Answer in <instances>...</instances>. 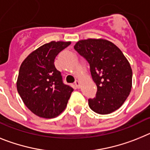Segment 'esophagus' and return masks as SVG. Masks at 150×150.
Returning a JSON list of instances; mask_svg holds the SVG:
<instances>
[{
	"mask_svg": "<svg viewBox=\"0 0 150 150\" xmlns=\"http://www.w3.org/2000/svg\"><path fill=\"white\" fill-rule=\"evenodd\" d=\"M75 86H76V88H80V87H81V82L80 81H75Z\"/></svg>",
	"mask_w": 150,
	"mask_h": 150,
	"instance_id": "1",
	"label": "esophagus"
}]
</instances>
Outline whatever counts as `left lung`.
I'll use <instances>...</instances> for the list:
<instances>
[{"instance_id":"8db88e82","label":"left lung","mask_w":150,"mask_h":150,"mask_svg":"<svg viewBox=\"0 0 150 150\" xmlns=\"http://www.w3.org/2000/svg\"><path fill=\"white\" fill-rule=\"evenodd\" d=\"M74 48L89 62L91 76L97 84V96L88 100L90 108L101 115L119 109L132 88V69L122 50L103 38L80 40Z\"/></svg>"}]
</instances>
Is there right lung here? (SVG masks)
I'll return each instance as SVG.
<instances>
[{"label":"right lung","mask_w":150,"mask_h":150,"mask_svg":"<svg viewBox=\"0 0 150 150\" xmlns=\"http://www.w3.org/2000/svg\"><path fill=\"white\" fill-rule=\"evenodd\" d=\"M71 41H50L32 51L19 68L16 88L30 111L41 118H53L64 111L73 88L62 83L56 69L57 54Z\"/></svg>","instance_id":"right-lung-1"}]
</instances>
